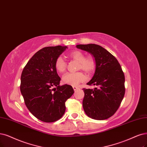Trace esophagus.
Here are the masks:
<instances>
[{"label": "esophagus", "mask_w": 147, "mask_h": 147, "mask_svg": "<svg viewBox=\"0 0 147 147\" xmlns=\"http://www.w3.org/2000/svg\"><path fill=\"white\" fill-rule=\"evenodd\" d=\"M73 88V89H74V91H76L78 89H79V88L78 87V86H74Z\"/></svg>", "instance_id": "esophagus-1"}]
</instances>
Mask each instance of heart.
<instances>
[{
    "label": "heart",
    "mask_w": 147,
    "mask_h": 147,
    "mask_svg": "<svg viewBox=\"0 0 147 147\" xmlns=\"http://www.w3.org/2000/svg\"><path fill=\"white\" fill-rule=\"evenodd\" d=\"M69 57L78 62V69H82L88 74L93 73L96 68V61L92 56H85L82 51L75 50L69 54ZM67 63L62 57H58L55 62V68L57 71L63 73L66 69ZM63 82L72 86L78 85L85 80L82 72L67 73L63 76Z\"/></svg>",
    "instance_id": "b5f03b06"
}]
</instances>
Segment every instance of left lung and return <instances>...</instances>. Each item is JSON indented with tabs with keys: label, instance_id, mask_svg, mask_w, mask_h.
Returning <instances> with one entry per match:
<instances>
[{
	"label": "left lung",
	"instance_id": "left-lung-1",
	"mask_svg": "<svg viewBox=\"0 0 147 147\" xmlns=\"http://www.w3.org/2000/svg\"><path fill=\"white\" fill-rule=\"evenodd\" d=\"M80 50L91 53L96 61V69L88 85L94 89L83 88L82 105L86 115L96 120L112 116L120 106L125 94V76L116 58L105 48L96 44L78 45Z\"/></svg>",
	"mask_w": 147,
	"mask_h": 147
}]
</instances>
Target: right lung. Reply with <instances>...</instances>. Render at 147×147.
I'll list each match as a JSON object with an SVG mask.
<instances>
[{
  "label": "right lung",
  "instance_id": "add662e5",
  "mask_svg": "<svg viewBox=\"0 0 147 147\" xmlns=\"http://www.w3.org/2000/svg\"><path fill=\"white\" fill-rule=\"evenodd\" d=\"M67 48H43L30 59L22 73L20 88L25 104L41 121L53 122L61 119L66 109L65 102L74 92L71 85H59L61 78L55 68L56 59Z\"/></svg>",
  "mask_w": 147,
  "mask_h": 147
}]
</instances>
